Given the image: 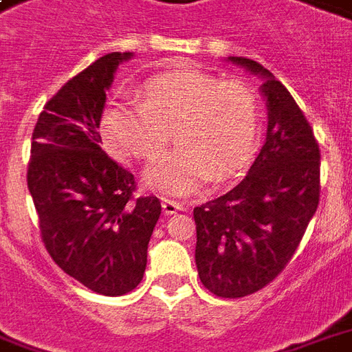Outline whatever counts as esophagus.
<instances>
[{"instance_id":"obj_1","label":"esophagus","mask_w":352,"mask_h":352,"mask_svg":"<svg viewBox=\"0 0 352 352\" xmlns=\"http://www.w3.org/2000/svg\"><path fill=\"white\" fill-rule=\"evenodd\" d=\"M161 206H163V212H165L166 215H173L176 214V212H179V210H184V202L174 201V199H163V201H161Z\"/></svg>"}]
</instances>
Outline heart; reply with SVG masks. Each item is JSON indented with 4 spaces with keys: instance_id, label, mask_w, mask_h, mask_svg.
<instances>
[{
    "instance_id": "1",
    "label": "heart",
    "mask_w": 352,
    "mask_h": 352,
    "mask_svg": "<svg viewBox=\"0 0 352 352\" xmlns=\"http://www.w3.org/2000/svg\"><path fill=\"white\" fill-rule=\"evenodd\" d=\"M170 129L178 148L148 168L151 189L189 195L212 176L230 178L250 165L261 142L257 94L245 82L182 69L148 78L140 101H114L102 112V138L123 157L155 159Z\"/></svg>"
}]
</instances>
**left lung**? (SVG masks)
<instances>
[{
    "instance_id": "1",
    "label": "left lung",
    "mask_w": 352,
    "mask_h": 352,
    "mask_svg": "<svg viewBox=\"0 0 352 352\" xmlns=\"http://www.w3.org/2000/svg\"><path fill=\"white\" fill-rule=\"evenodd\" d=\"M263 78L268 131L245 178L193 210L195 263L208 291L242 298L274 281L298 250L320 199V150L289 89L261 63L229 58Z\"/></svg>"
}]
</instances>
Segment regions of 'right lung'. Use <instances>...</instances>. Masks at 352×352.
Wrapping results in <instances>:
<instances>
[{"instance_id":"1","label":"right lung","mask_w":352,"mask_h":352,"mask_svg":"<svg viewBox=\"0 0 352 352\" xmlns=\"http://www.w3.org/2000/svg\"><path fill=\"white\" fill-rule=\"evenodd\" d=\"M112 52L67 80L33 129L28 189L54 263L104 296L133 291L144 276L161 215L157 197H135V176L101 148L102 109L118 65Z\"/></svg>"}]
</instances>
